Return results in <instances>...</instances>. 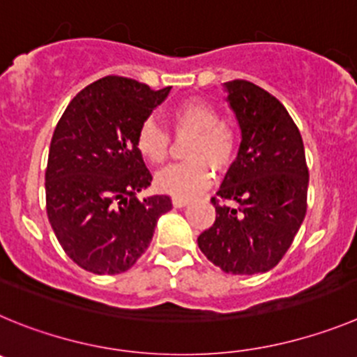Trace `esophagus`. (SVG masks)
<instances>
[{
    "mask_svg": "<svg viewBox=\"0 0 357 357\" xmlns=\"http://www.w3.org/2000/svg\"><path fill=\"white\" fill-rule=\"evenodd\" d=\"M188 202H190V199H186V197H178V195H174V197H172V204H174L176 208H183V206H186V204H188Z\"/></svg>",
    "mask_w": 357,
    "mask_h": 357,
    "instance_id": "1",
    "label": "esophagus"
}]
</instances>
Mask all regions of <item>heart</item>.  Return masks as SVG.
Listing matches in <instances>:
<instances>
[{"label": "heart", "instance_id": "b5f03b06", "mask_svg": "<svg viewBox=\"0 0 357 357\" xmlns=\"http://www.w3.org/2000/svg\"><path fill=\"white\" fill-rule=\"evenodd\" d=\"M169 123L178 139H188L186 162L160 172L156 186L167 194L190 197L210 185L211 169L224 172L233 165L240 149L238 133L224 123L217 107L202 99H186L176 105L169 114ZM135 144L151 165H163L171 155V135L153 119L140 124Z\"/></svg>", "mask_w": 357, "mask_h": 357}]
</instances>
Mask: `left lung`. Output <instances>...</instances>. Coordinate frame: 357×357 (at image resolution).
<instances>
[{
    "instance_id": "1",
    "label": "left lung",
    "mask_w": 357,
    "mask_h": 357,
    "mask_svg": "<svg viewBox=\"0 0 357 357\" xmlns=\"http://www.w3.org/2000/svg\"><path fill=\"white\" fill-rule=\"evenodd\" d=\"M242 130L238 156L217 195L202 255L226 274L252 275L287 255L307 208L310 172L301 131L281 101L245 79L226 83Z\"/></svg>"
}]
</instances>
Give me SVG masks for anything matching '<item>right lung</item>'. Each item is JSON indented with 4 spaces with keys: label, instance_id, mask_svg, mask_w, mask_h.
Instances as JSON below:
<instances>
[{
    "label": "right lung",
    "instance_id": "1",
    "mask_svg": "<svg viewBox=\"0 0 357 357\" xmlns=\"http://www.w3.org/2000/svg\"><path fill=\"white\" fill-rule=\"evenodd\" d=\"M171 86L107 76L85 86L54 128L46 169V210L66 255L92 274H121L153 240L169 195L137 194L153 176L137 149L140 124Z\"/></svg>",
    "mask_w": 357,
    "mask_h": 357
}]
</instances>
